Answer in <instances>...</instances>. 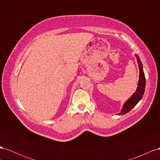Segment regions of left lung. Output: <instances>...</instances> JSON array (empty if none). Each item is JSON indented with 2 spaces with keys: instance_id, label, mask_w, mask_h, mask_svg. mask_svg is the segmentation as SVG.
Segmentation results:
<instances>
[{
  "instance_id": "left-lung-1",
  "label": "left lung",
  "mask_w": 160,
  "mask_h": 160,
  "mask_svg": "<svg viewBox=\"0 0 160 160\" xmlns=\"http://www.w3.org/2000/svg\"><path fill=\"white\" fill-rule=\"evenodd\" d=\"M135 56L137 59L139 69V76L138 83V88L136 91L124 103L122 110H121L119 113L117 114L118 115H124L128 113L129 111L132 110L138 103L139 101L143 98V95L144 94L145 88H146V77H145V74L143 72V65L141 61H140L139 56L138 55H135Z\"/></svg>"
}]
</instances>
